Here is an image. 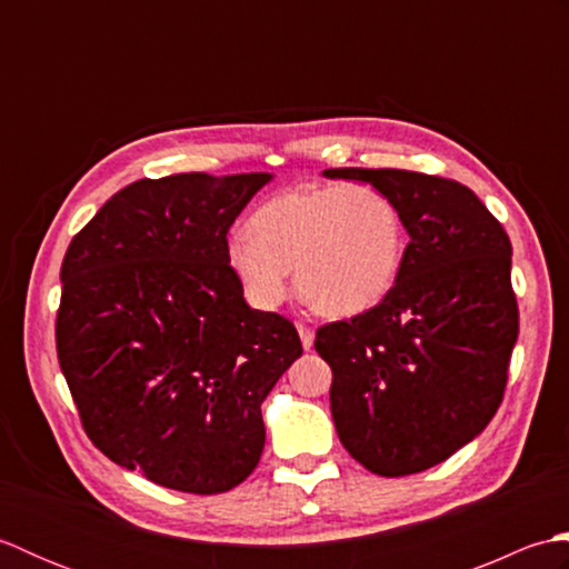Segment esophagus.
<instances>
[{"mask_svg":"<svg viewBox=\"0 0 569 569\" xmlns=\"http://www.w3.org/2000/svg\"><path fill=\"white\" fill-rule=\"evenodd\" d=\"M298 335H300V342H303V349H312V342H316V332H312V328L298 322Z\"/></svg>","mask_w":569,"mask_h":569,"instance_id":"1","label":"esophagus"}]
</instances>
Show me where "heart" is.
<instances>
[{"label":"heart","instance_id":"b5f03b06","mask_svg":"<svg viewBox=\"0 0 569 569\" xmlns=\"http://www.w3.org/2000/svg\"><path fill=\"white\" fill-rule=\"evenodd\" d=\"M408 232L389 192L371 183L300 186L278 192L224 244L229 271L253 308L298 293L332 318L377 308L403 271Z\"/></svg>","mask_w":569,"mask_h":569}]
</instances>
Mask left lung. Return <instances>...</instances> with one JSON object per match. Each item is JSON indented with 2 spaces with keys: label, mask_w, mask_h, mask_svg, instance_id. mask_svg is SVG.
Instances as JSON below:
<instances>
[{
  "label": "left lung",
  "mask_w": 569,
  "mask_h": 569,
  "mask_svg": "<svg viewBox=\"0 0 569 569\" xmlns=\"http://www.w3.org/2000/svg\"><path fill=\"white\" fill-rule=\"evenodd\" d=\"M389 192L410 237L377 308L318 330L345 450L379 477L445 462L501 406L518 337L511 241L467 186L396 168H328Z\"/></svg>",
  "instance_id": "8db88e82"
}]
</instances>
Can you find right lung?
I'll return each mask as SVG.
<instances>
[{
  "label": "right lung",
  "instance_id": "obj_1",
  "mask_svg": "<svg viewBox=\"0 0 569 569\" xmlns=\"http://www.w3.org/2000/svg\"><path fill=\"white\" fill-rule=\"evenodd\" d=\"M271 173H178L119 190L60 266L56 347L82 428L153 485L222 493L259 465L263 398L303 355L253 310L227 232Z\"/></svg>",
  "mask_w": 569,
  "mask_h": 569
}]
</instances>
